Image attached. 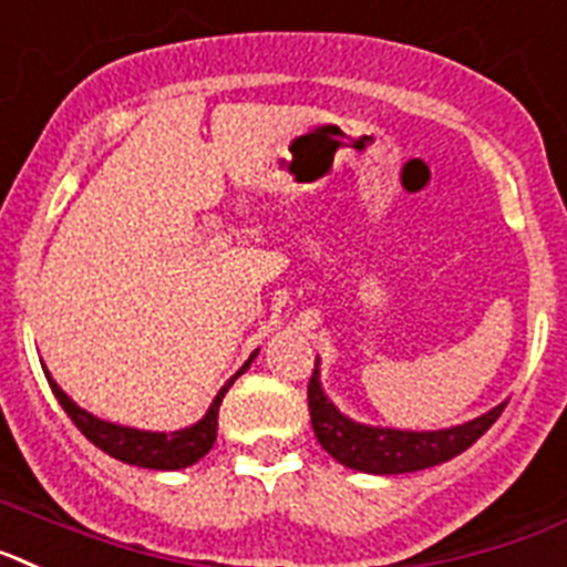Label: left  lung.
<instances>
[{
    "label": "left lung",
    "instance_id": "8db88e82",
    "mask_svg": "<svg viewBox=\"0 0 567 567\" xmlns=\"http://www.w3.org/2000/svg\"><path fill=\"white\" fill-rule=\"evenodd\" d=\"M505 405L508 402L491 408L488 413L465 425L445 427V431H396V427L359 425L339 413L319 382V359L308 382V408H311V425L319 445L344 467L362 474H411L454 460L499 420Z\"/></svg>",
    "mask_w": 567,
    "mask_h": 567
}]
</instances>
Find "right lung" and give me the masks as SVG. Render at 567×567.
<instances>
[{
  "mask_svg": "<svg viewBox=\"0 0 567 567\" xmlns=\"http://www.w3.org/2000/svg\"><path fill=\"white\" fill-rule=\"evenodd\" d=\"M256 351L250 353V359L245 362L239 373H245L254 362ZM48 385H51L53 396L59 400V405L65 408V413L73 420V425L79 431L85 433L87 440L93 442L96 447H102L107 456L113 460L127 462V465H140V467H154V471H179V467H188L194 462H199L202 456L208 454L210 447L216 442V422H219V405H223V396L228 393V388L234 385V379L230 377L228 385L223 391L216 393V400L210 402L208 413L202 416L196 425L182 427V431L174 433H156V431H140V427H125V425H113V422L100 420V416H93L87 413L85 408H79L76 402L68 396L62 388L56 385L51 379V373L45 371Z\"/></svg>",
  "mask_w": 567,
  "mask_h": 567,
  "instance_id": "right-lung-1",
  "label": "right lung"
}]
</instances>
